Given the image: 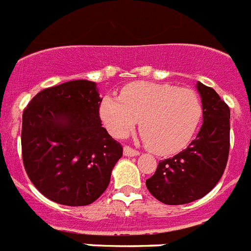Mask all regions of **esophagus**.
<instances>
[{"mask_svg":"<svg viewBox=\"0 0 251 251\" xmlns=\"http://www.w3.org/2000/svg\"><path fill=\"white\" fill-rule=\"evenodd\" d=\"M124 154H125L126 157H135V155H139L140 153H139L138 151H135V149L130 148V147H125V148H124Z\"/></svg>","mask_w":251,"mask_h":251,"instance_id":"esophagus-1","label":"esophagus"}]
</instances>
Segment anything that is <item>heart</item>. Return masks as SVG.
Listing matches in <instances>:
<instances>
[{"label": "heart", "instance_id": "heart-1", "mask_svg": "<svg viewBox=\"0 0 251 251\" xmlns=\"http://www.w3.org/2000/svg\"><path fill=\"white\" fill-rule=\"evenodd\" d=\"M100 115L106 129L117 139L138 125L149 149L172 154L190 142L203 116L201 100L194 90L170 84L134 83L124 88L120 100L106 96Z\"/></svg>", "mask_w": 251, "mask_h": 251}]
</instances>
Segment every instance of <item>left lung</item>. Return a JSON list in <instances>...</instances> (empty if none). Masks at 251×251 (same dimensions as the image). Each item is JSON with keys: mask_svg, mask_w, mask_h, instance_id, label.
Listing matches in <instances>:
<instances>
[{"mask_svg": "<svg viewBox=\"0 0 251 251\" xmlns=\"http://www.w3.org/2000/svg\"><path fill=\"white\" fill-rule=\"evenodd\" d=\"M203 106V125L187 148L159 161L145 181L162 203L180 205L207 195L222 177L229 151V108L213 88L197 83Z\"/></svg>", "mask_w": 251, "mask_h": 251, "instance_id": "8db88e82", "label": "left lung"}]
</instances>
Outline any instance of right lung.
Here are the masks:
<instances>
[{
	"label": "right lung",
	"mask_w": 251,
	"mask_h": 251,
	"mask_svg": "<svg viewBox=\"0 0 251 251\" xmlns=\"http://www.w3.org/2000/svg\"><path fill=\"white\" fill-rule=\"evenodd\" d=\"M94 81L73 80L42 90L23 113V162L44 197L80 207L104 193L122 147L102 127Z\"/></svg>",
	"instance_id": "add662e5"
}]
</instances>
